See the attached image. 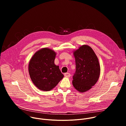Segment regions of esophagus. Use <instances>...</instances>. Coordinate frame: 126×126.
<instances>
[{"mask_svg": "<svg viewBox=\"0 0 126 126\" xmlns=\"http://www.w3.org/2000/svg\"><path fill=\"white\" fill-rule=\"evenodd\" d=\"M64 76H65L66 77L69 78V77H70L71 75H70V73H65V74H64Z\"/></svg>", "mask_w": 126, "mask_h": 126, "instance_id": "34e87169", "label": "esophagus"}]
</instances>
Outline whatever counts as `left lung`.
Here are the masks:
<instances>
[{"instance_id":"8db88e82","label":"left lung","mask_w":126,"mask_h":126,"mask_svg":"<svg viewBox=\"0 0 126 126\" xmlns=\"http://www.w3.org/2000/svg\"><path fill=\"white\" fill-rule=\"evenodd\" d=\"M76 72L72 84L80 93L91 89L98 81L100 75V66L97 56L92 48L83 45L73 52Z\"/></svg>"}]
</instances>
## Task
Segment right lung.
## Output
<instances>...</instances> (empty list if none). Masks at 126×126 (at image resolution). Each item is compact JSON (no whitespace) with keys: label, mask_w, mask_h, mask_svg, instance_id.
Returning a JSON list of instances; mask_svg holds the SVG:
<instances>
[{"label":"right lung","mask_w":126,"mask_h":126,"mask_svg":"<svg viewBox=\"0 0 126 126\" xmlns=\"http://www.w3.org/2000/svg\"><path fill=\"white\" fill-rule=\"evenodd\" d=\"M56 55L54 51L43 48L36 52L29 61L28 72L30 78L40 90L50 91L64 77L59 66L54 63Z\"/></svg>","instance_id":"1"}]
</instances>
